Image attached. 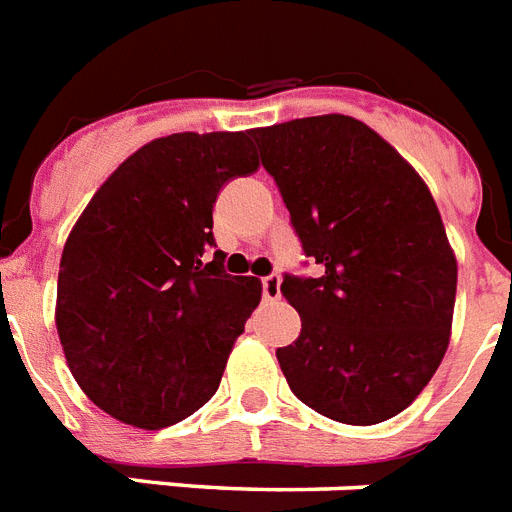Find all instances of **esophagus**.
<instances>
[{"mask_svg":"<svg viewBox=\"0 0 512 512\" xmlns=\"http://www.w3.org/2000/svg\"><path fill=\"white\" fill-rule=\"evenodd\" d=\"M263 297L265 299L281 297V276H278V273H270V276L263 278Z\"/></svg>","mask_w":512,"mask_h":512,"instance_id":"34e87169","label":"esophagus"}]
</instances>
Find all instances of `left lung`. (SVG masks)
<instances>
[{
  "label": "left lung",
  "mask_w": 512,
  "mask_h": 512,
  "mask_svg": "<svg viewBox=\"0 0 512 512\" xmlns=\"http://www.w3.org/2000/svg\"><path fill=\"white\" fill-rule=\"evenodd\" d=\"M318 278L284 276L302 318L276 357L315 413L373 426L402 413L442 363L458 260L429 186L350 115L252 128Z\"/></svg>",
  "instance_id": "left-lung-1"
}]
</instances>
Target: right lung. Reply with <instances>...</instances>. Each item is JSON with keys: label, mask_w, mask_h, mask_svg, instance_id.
<instances>
[{"label": "right lung", "mask_w": 512, "mask_h": 512, "mask_svg": "<svg viewBox=\"0 0 512 512\" xmlns=\"http://www.w3.org/2000/svg\"><path fill=\"white\" fill-rule=\"evenodd\" d=\"M260 168L249 131L149 141L91 197L62 249L54 321L99 410L157 431L197 413L260 302L255 276L207 260L218 191Z\"/></svg>", "instance_id": "1"}]
</instances>
